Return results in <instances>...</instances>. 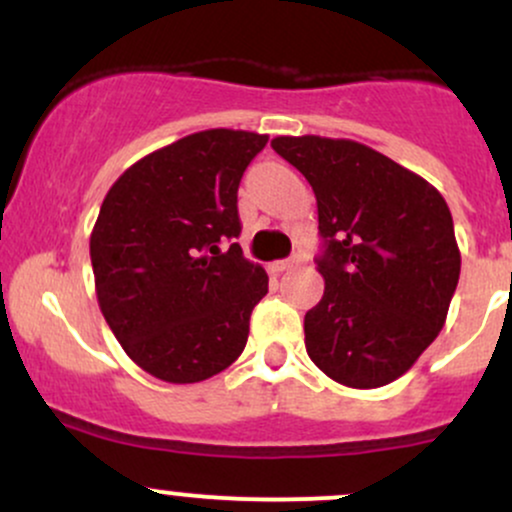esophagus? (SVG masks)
I'll use <instances>...</instances> for the list:
<instances>
[{"instance_id": "34e87169", "label": "esophagus", "mask_w": 512, "mask_h": 512, "mask_svg": "<svg viewBox=\"0 0 512 512\" xmlns=\"http://www.w3.org/2000/svg\"><path fill=\"white\" fill-rule=\"evenodd\" d=\"M298 262H301V260H298V257H291V260H279V262H274V264H272V272L281 274V272H286V269L296 267Z\"/></svg>"}]
</instances>
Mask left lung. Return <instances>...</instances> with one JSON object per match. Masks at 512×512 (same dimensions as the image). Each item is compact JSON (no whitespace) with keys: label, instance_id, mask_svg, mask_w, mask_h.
<instances>
[{"label":"left lung","instance_id":"left-lung-1","mask_svg":"<svg viewBox=\"0 0 512 512\" xmlns=\"http://www.w3.org/2000/svg\"><path fill=\"white\" fill-rule=\"evenodd\" d=\"M272 149L313 187L325 293L305 313V351L332 380L383 387L443 330L460 279L448 204L431 182L380 151L317 134Z\"/></svg>","mask_w":512,"mask_h":512}]
</instances>
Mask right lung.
Instances as JSON below:
<instances>
[{"mask_svg": "<svg viewBox=\"0 0 512 512\" xmlns=\"http://www.w3.org/2000/svg\"><path fill=\"white\" fill-rule=\"evenodd\" d=\"M267 134L204 129L139 158L91 231L101 313L139 368L175 385L243 354L269 276L238 243V185Z\"/></svg>", "mask_w": 512, "mask_h": 512, "instance_id": "add662e5", "label": "right lung"}]
</instances>
